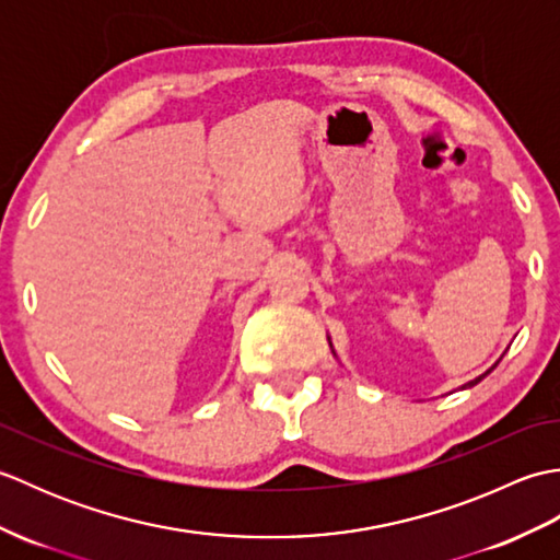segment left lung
Masks as SVG:
<instances>
[{
    "label": "left lung",
    "mask_w": 560,
    "mask_h": 560,
    "mask_svg": "<svg viewBox=\"0 0 560 560\" xmlns=\"http://www.w3.org/2000/svg\"><path fill=\"white\" fill-rule=\"evenodd\" d=\"M329 347H331V341H329ZM501 359H503V355H501ZM501 359H498V361H495V363H493V365H491V368H489V371H486V373H483V375H479V377H474V380H469V383H467V385H462V389H464V387H474V385H479V383H481V380H483V377H486V375H489V373H491V371H493V368H495V365H498V363H501Z\"/></svg>",
    "instance_id": "1"
}]
</instances>
